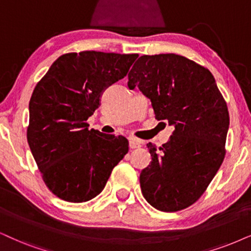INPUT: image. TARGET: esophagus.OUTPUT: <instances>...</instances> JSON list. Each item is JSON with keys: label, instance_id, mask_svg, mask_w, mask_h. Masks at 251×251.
<instances>
[{"label": "esophagus", "instance_id": "1", "mask_svg": "<svg viewBox=\"0 0 251 251\" xmlns=\"http://www.w3.org/2000/svg\"><path fill=\"white\" fill-rule=\"evenodd\" d=\"M141 145H142V142L140 140H138V139H135V138L129 139V148L131 149L141 147Z\"/></svg>", "mask_w": 251, "mask_h": 251}]
</instances>
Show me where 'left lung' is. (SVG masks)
<instances>
[{
	"label": "left lung",
	"instance_id": "left-lung-1",
	"mask_svg": "<svg viewBox=\"0 0 251 251\" xmlns=\"http://www.w3.org/2000/svg\"><path fill=\"white\" fill-rule=\"evenodd\" d=\"M127 85L151 100L155 118L175 126L161 151L147 145L151 162L140 174L142 195L158 211L184 210L201 198L223 163L227 104L207 68L173 53L140 56Z\"/></svg>",
	"mask_w": 251,
	"mask_h": 251
}]
</instances>
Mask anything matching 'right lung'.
Masks as SVG:
<instances>
[{"label":"right lung","instance_id":"add662e5","mask_svg":"<svg viewBox=\"0 0 251 251\" xmlns=\"http://www.w3.org/2000/svg\"><path fill=\"white\" fill-rule=\"evenodd\" d=\"M138 54L67 53L38 82L28 110L27 142L50 191L66 201L100 195L128 151L124 136L89 129L103 91L127 74Z\"/></svg>","mask_w":251,"mask_h":251}]
</instances>
